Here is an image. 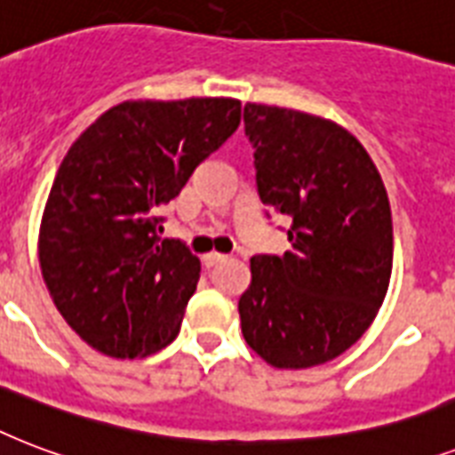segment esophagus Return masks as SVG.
Returning a JSON list of instances; mask_svg holds the SVG:
<instances>
[{"label": "esophagus", "mask_w": 455, "mask_h": 455, "mask_svg": "<svg viewBox=\"0 0 455 455\" xmlns=\"http://www.w3.org/2000/svg\"><path fill=\"white\" fill-rule=\"evenodd\" d=\"M228 259V256H225V253H218V251H211V253H206V256H204V263H206V266H218V263H223V260Z\"/></svg>", "instance_id": "34e87169"}]
</instances>
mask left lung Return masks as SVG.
Masks as SVG:
<instances>
[{"label":"left lung","mask_w":455,"mask_h":455,"mask_svg":"<svg viewBox=\"0 0 455 455\" xmlns=\"http://www.w3.org/2000/svg\"><path fill=\"white\" fill-rule=\"evenodd\" d=\"M244 130L260 202L291 220V251L251 259L242 334L273 368H313L354 347L385 301L389 196L368 151L337 123L246 104Z\"/></svg>","instance_id":"obj_1"}]
</instances>
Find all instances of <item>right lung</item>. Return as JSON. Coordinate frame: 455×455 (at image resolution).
Wrapping results in <instances>:
<instances>
[{
	"mask_svg": "<svg viewBox=\"0 0 455 455\" xmlns=\"http://www.w3.org/2000/svg\"><path fill=\"white\" fill-rule=\"evenodd\" d=\"M242 121L228 97L137 100L108 108L70 144L40 225L49 297L80 339L144 358L180 332L202 263L161 239L156 211Z\"/></svg>",
	"mask_w": 455,
	"mask_h": 455,
	"instance_id": "1",
	"label": "right lung"
}]
</instances>
